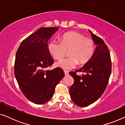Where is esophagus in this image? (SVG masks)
Masks as SVG:
<instances>
[{"label":"esophagus","mask_w":125,"mask_h":125,"mask_svg":"<svg viewBox=\"0 0 125 125\" xmlns=\"http://www.w3.org/2000/svg\"><path fill=\"white\" fill-rule=\"evenodd\" d=\"M64 73L65 76H68L69 75V72L67 71H64Z\"/></svg>","instance_id":"obj_1"}]
</instances>
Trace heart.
Returning a JSON list of instances; mask_svg holds the SVG:
<instances>
[{"label":"heart","mask_w":125,"mask_h":125,"mask_svg":"<svg viewBox=\"0 0 125 125\" xmlns=\"http://www.w3.org/2000/svg\"><path fill=\"white\" fill-rule=\"evenodd\" d=\"M48 49L56 59H61L69 51V57L59 60L56 63L58 67L64 70L75 68L79 62L85 64L93 56L94 44L92 39H86L77 32H69L61 36L60 42L52 40L49 42Z\"/></svg>","instance_id":"obj_1"}]
</instances>
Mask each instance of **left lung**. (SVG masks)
Here are the masks:
<instances>
[{"mask_svg": "<svg viewBox=\"0 0 125 125\" xmlns=\"http://www.w3.org/2000/svg\"><path fill=\"white\" fill-rule=\"evenodd\" d=\"M89 31L94 44L95 50L89 60L81 69L71 72L74 83L69 89L73 102L81 107L88 106L98 100L104 93L112 71L110 52L105 42ZM83 71V76L76 72Z\"/></svg>", "mask_w": 125, "mask_h": 125, "instance_id": "obj_1", "label": "left lung"}]
</instances>
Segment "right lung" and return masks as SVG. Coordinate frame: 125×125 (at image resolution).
I'll use <instances>...</instances> for the list:
<instances>
[{
	"mask_svg": "<svg viewBox=\"0 0 125 125\" xmlns=\"http://www.w3.org/2000/svg\"><path fill=\"white\" fill-rule=\"evenodd\" d=\"M58 30L56 27L39 29L21 42L16 52L15 77L24 95L36 104L51 100L56 86L64 76L60 68L45 71L54 62L48 49V41Z\"/></svg>",
	"mask_w": 125,
	"mask_h": 125,
	"instance_id": "obj_1",
	"label": "right lung"
}]
</instances>
